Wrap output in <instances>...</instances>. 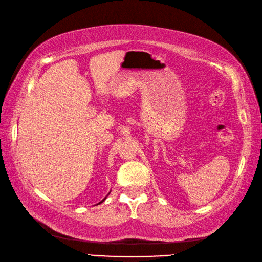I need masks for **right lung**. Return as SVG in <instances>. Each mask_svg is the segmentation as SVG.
Returning a JSON list of instances; mask_svg holds the SVG:
<instances>
[{
    "label": "right lung",
    "instance_id": "add662e5",
    "mask_svg": "<svg viewBox=\"0 0 262 262\" xmlns=\"http://www.w3.org/2000/svg\"><path fill=\"white\" fill-rule=\"evenodd\" d=\"M105 200H106V198H105V199H104V200H101V201H100V202H99V203H98V204H100V203H102V202H104V201H105Z\"/></svg>",
    "mask_w": 262,
    "mask_h": 262
}]
</instances>
